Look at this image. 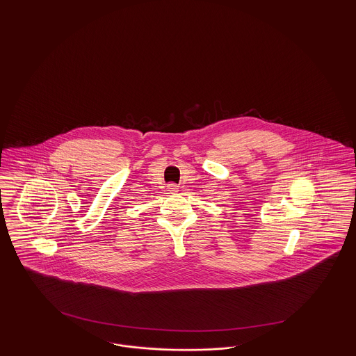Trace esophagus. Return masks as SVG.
Listing matches in <instances>:
<instances>
[{
  "mask_svg": "<svg viewBox=\"0 0 356 356\" xmlns=\"http://www.w3.org/2000/svg\"><path fill=\"white\" fill-rule=\"evenodd\" d=\"M167 189H168L170 193H176V192H179V186L170 183V184H168V186H167Z\"/></svg>",
  "mask_w": 356,
  "mask_h": 356,
  "instance_id": "esophagus-1",
  "label": "esophagus"
}]
</instances>
